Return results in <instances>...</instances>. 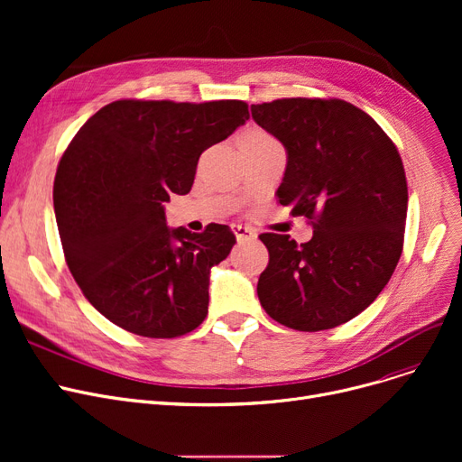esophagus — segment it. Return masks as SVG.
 Returning a JSON list of instances; mask_svg holds the SVG:
<instances>
[{
	"label": "esophagus",
	"mask_w": 462,
	"mask_h": 462,
	"mask_svg": "<svg viewBox=\"0 0 462 462\" xmlns=\"http://www.w3.org/2000/svg\"><path fill=\"white\" fill-rule=\"evenodd\" d=\"M237 244H245V241H253L256 239V230L251 226H244V225H234L232 226Z\"/></svg>",
	"instance_id": "esophagus-1"
}]
</instances>
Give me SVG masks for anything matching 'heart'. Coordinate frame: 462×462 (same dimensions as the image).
Masks as SVG:
<instances>
[{
  "label": "heart",
  "instance_id": "1",
  "mask_svg": "<svg viewBox=\"0 0 462 462\" xmlns=\"http://www.w3.org/2000/svg\"><path fill=\"white\" fill-rule=\"evenodd\" d=\"M253 134H256V136H268V134H263V133H260V131H256V133H253Z\"/></svg>",
  "mask_w": 462,
  "mask_h": 462
}]
</instances>
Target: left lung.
<instances>
[{
	"instance_id": "obj_1",
	"label": "left lung",
	"mask_w": 462,
	"mask_h": 462,
	"mask_svg": "<svg viewBox=\"0 0 462 462\" xmlns=\"http://www.w3.org/2000/svg\"><path fill=\"white\" fill-rule=\"evenodd\" d=\"M251 114L286 150L279 202L314 228L301 245L260 234L270 263L258 300L286 328L341 326L378 298L401 258L408 208L401 155L369 114L341 99H277Z\"/></svg>"
}]
</instances>
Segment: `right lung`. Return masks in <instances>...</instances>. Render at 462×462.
I'll use <instances>...</instances> for the list:
<instances>
[{
    "mask_svg": "<svg viewBox=\"0 0 462 462\" xmlns=\"http://www.w3.org/2000/svg\"><path fill=\"white\" fill-rule=\"evenodd\" d=\"M247 119L244 101H114L70 140L54 181L58 230L72 277L112 324L172 338L204 322L209 272L236 236L215 223L168 228L162 204Z\"/></svg>",
    "mask_w": 462,
    "mask_h": 462,
    "instance_id": "add662e5",
    "label": "right lung"
}]
</instances>
